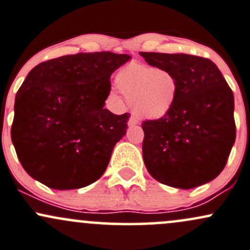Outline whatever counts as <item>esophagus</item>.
Returning <instances> with one entry per match:
<instances>
[{
    "mask_svg": "<svg viewBox=\"0 0 250 250\" xmlns=\"http://www.w3.org/2000/svg\"><path fill=\"white\" fill-rule=\"evenodd\" d=\"M128 125H139V120L136 119V117L130 116L129 121H128Z\"/></svg>",
    "mask_w": 250,
    "mask_h": 250,
    "instance_id": "esophagus-1",
    "label": "esophagus"
}]
</instances>
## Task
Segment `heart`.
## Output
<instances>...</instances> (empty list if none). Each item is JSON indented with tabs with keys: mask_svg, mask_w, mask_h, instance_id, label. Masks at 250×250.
I'll return each instance as SVG.
<instances>
[{
	"mask_svg": "<svg viewBox=\"0 0 250 250\" xmlns=\"http://www.w3.org/2000/svg\"><path fill=\"white\" fill-rule=\"evenodd\" d=\"M117 89L130 101L134 114L148 120L166 116L179 95V82L167 67L133 62L117 72Z\"/></svg>",
	"mask_w": 250,
	"mask_h": 250,
	"instance_id": "b5f03b06",
	"label": "heart"
}]
</instances>
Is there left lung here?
<instances>
[{
	"instance_id": "1",
	"label": "left lung",
	"mask_w": 250,
	"mask_h": 250,
	"mask_svg": "<svg viewBox=\"0 0 250 250\" xmlns=\"http://www.w3.org/2000/svg\"><path fill=\"white\" fill-rule=\"evenodd\" d=\"M149 65L173 71L179 95L173 109L142 122L144 161L159 183L192 188L223 171L236 138L234 95L210 59L140 52Z\"/></svg>"
}]
</instances>
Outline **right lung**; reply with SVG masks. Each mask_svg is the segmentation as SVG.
<instances>
[{"label":"right lung","instance_id":"right-lung-1","mask_svg":"<svg viewBox=\"0 0 250 250\" xmlns=\"http://www.w3.org/2000/svg\"><path fill=\"white\" fill-rule=\"evenodd\" d=\"M130 56L78 53L32 68L14 105L12 141L32 178L54 190H73L102 177L130 114L104 109L110 76Z\"/></svg>","mask_w":250,"mask_h":250}]
</instances>
